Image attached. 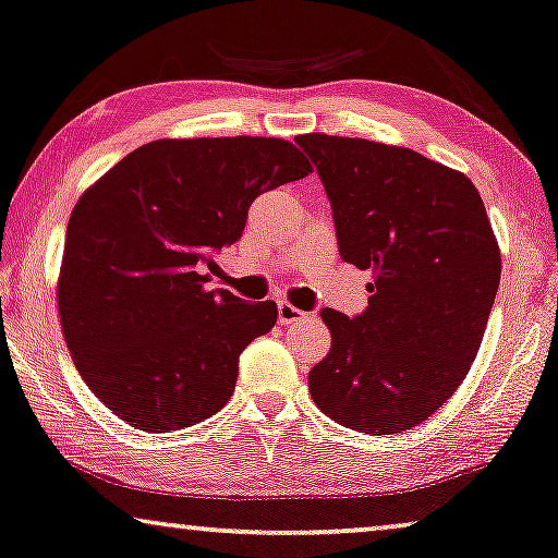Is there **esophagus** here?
<instances>
[{
    "mask_svg": "<svg viewBox=\"0 0 558 558\" xmlns=\"http://www.w3.org/2000/svg\"><path fill=\"white\" fill-rule=\"evenodd\" d=\"M303 316H306V314H303L301 308H295L293 303H288V301L278 303V322L280 324H295V322H301Z\"/></svg>",
    "mask_w": 558,
    "mask_h": 558,
    "instance_id": "1",
    "label": "esophagus"
}]
</instances>
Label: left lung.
<instances>
[{
	"instance_id": "left-lung-1",
	"label": "left lung",
	"mask_w": 558,
	"mask_h": 558,
	"mask_svg": "<svg viewBox=\"0 0 558 558\" xmlns=\"http://www.w3.org/2000/svg\"><path fill=\"white\" fill-rule=\"evenodd\" d=\"M344 263L373 272L355 319L324 308L329 355L308 391L329 420L368 435L417 427L474 363L502 257L466 174L368 138L306 133Z\"/></svg>"
}]
</instances>
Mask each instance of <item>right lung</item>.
<instances>
[{
	"instance_id": "add662e5",
	"label": "right lung",
	"mask_w": 558,
	"mask_h": 558,
	"mask_svg": "<svg viewBox=\"0 0 558 558\" xmlns=\"http://www.w3.org/2000/svg\"><path fill=\"white\" fill-rule=\"evenodd\" d=\"M308 172L283 138H159L84 190L66 227L59 319L82 380L116 417L167 433L231 399L239 355L275 327L278 306L208 291V270L242 239L257 195Z\"/></svg>"
}]
</instances>
